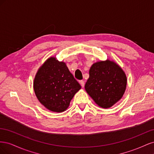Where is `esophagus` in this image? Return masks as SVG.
<instances>
[{
	"instance_id": "34e87169",
	"label": "esophagus",
	"mask_w": 154,
	"mask_h": 154,
	"mask_svg": "<svg viewBox=\"0 0 154 154\" xmlns=\"http://www.w3.org/2000/svg\"><path fill=\"white\" fill-rule=\"evenodd\" d=\"M80 85H82V87H84V86H85V82L83 81V80H81L80 82Z\"/></svg>"
}]
</instances>
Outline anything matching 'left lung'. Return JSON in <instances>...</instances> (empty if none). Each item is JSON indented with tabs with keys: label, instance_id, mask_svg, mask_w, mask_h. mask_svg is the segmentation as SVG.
Instances as JSON below:
<instances>
[{
	"label": "left lung",
	"instance_id": "8db88e82",
	"mask_svg": "<svg viewBox=\"0 0 154 154\" xmlns=\"http://www.w3.org/2000/svg\"><path fill=\"white\" fill-rule=\"evenodd\" d=\"M127 84V76L122 68L106 59L92 65L85 88L97 105L109 109L122 98Z\"/></svg>",
	"mask_w": 154,
	"mask_h": 154
}]
</instances>
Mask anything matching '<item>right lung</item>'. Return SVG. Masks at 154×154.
I'll return each mask as SVG.
<instances>
[{"label": "right lung", "instance_id": "obj_1", "mask_svg": "<svg viewBox=\"0 0 154 154\" xmlns=\"http://www.w3.org/2000/svg\"><path fill=\"white\" fill-rule=\"evenodd\" d=\"M81 85L70 72L66 63L50 57L37 71L33 88L40 103L54 112L66 110Z\"/></svg>", "mask_w": 154, "mask_h": 154}]
</instances>
